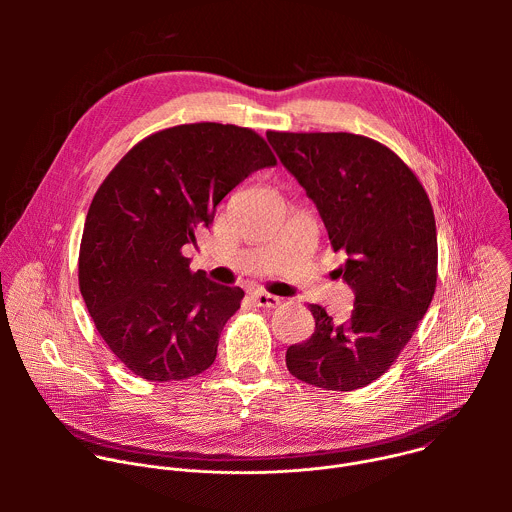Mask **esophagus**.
I'll use <instances>...</instances> for the list:
<instances>
[{"label": "esophagus", "mask_w": 512, "mask_h": 512, "mask_svg": "<svg viewBox=\"0 0 512 512\" xmlns=\"http://www.w3.org/2000/svg\"><path fill=\"white\" fill-rule=\"evenodd\" d=\"M251 300L259 308H277L281 304V300L277 296L265 294V291H255V294H251Z\"/></svg>", "instance_id": "1"}]
</instances>
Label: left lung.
Masks as SVG:
<instances>
[{"label": "left lung", "instance_id": "1", "mask_svg": "<svg viewBox=\"0 0 512 512\" xmlns=\"http://www.w3.org/2000/svg\"><path fill=\"white\" fill-rule=\"evenodd\" d=\"M281 164L318 206L336 271L354 289L336 324L308 304L316 330L289 346L287 371L326 389L354 391L385 375L425 316L437 281V235L429 196L387 145L356 133L267 131Z\"/></svg>", "mask_w": 512, "mask_h": 512}]
</instances>
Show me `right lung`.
I'll return each mask as SVG.
<instances>
[{"label": "right lung", "instance_id": "add662e5", "mask_svg": "<svg viewBox=\"0 0 512 512\" xmlns=\"http://www.w3.org/2000/svg\"><path fill=\"white\" fill-rule=\"evenodd\" d=\"M249 127L184 123L135 143L99 186L83 229L79 287L97 332L139 379L184 381L216 358L245 291L192 271L182 247L249 174L275 166Z\"/></svg>", "mask_w": 512, "mask_h": 512}]
</instances>
